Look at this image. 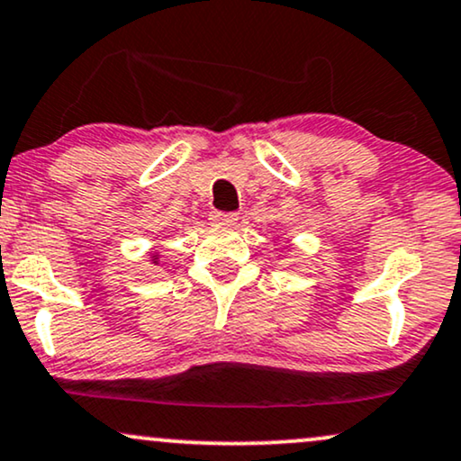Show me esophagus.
<instances>
[{"mask_svg":"<svg viewBox=\"0 0 461 461\" xmlns=\"http://www.w3.org/2000/svg\"><path fill=\"white\" fill-rule=\"evenodd\" d=\"M237 215L235 212H212L209 213V220H212V224L215 226H232L237 221Z\"/></svg>","mask_w":461,"mask_h":461,"instance_id":"34e87169","label":"esophagus"}]
</instances>
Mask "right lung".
<instances>
[{
    "instance_id": "right-lung-1",
    "label": "right lung",
    "mask_w": 461,
    "mask_h": 461,
    "mask_svg": "<svg viewBox=\"0 0 461 461\" xmlns=\"http://www.w3.org/2000/svg\"><path fill=\"white\" fill-rule=\"evenodd\" d=\"M153 263H158V254H153Z\"/></svg>"
}]
</instances>
